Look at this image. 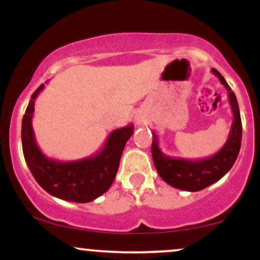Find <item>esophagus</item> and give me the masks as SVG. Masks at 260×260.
<instances>
[{
    "instance_id": "obj_1",
    "label": "esophagus",
    "mask_w": 260,
    "mask_h": 260,
    "mask_svg": "<svg viewBox=\"0 0 260 260\" xmlns=\"http://www.w3.org/2000/svg\"><path fill=\"white\" fill-rule=\"evenodd\" d=\"M134 121H136V123L143 124L144 123V117H143L142 115H136L134 116Z\"/></svg>"
}]
</instances>
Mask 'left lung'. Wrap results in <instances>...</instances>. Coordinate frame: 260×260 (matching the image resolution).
Wrapping results in <instances>:
<instances>
[{
    "label": "left lung",
    "instance_id": "1",
    "mask_svg": "<svg viewBox=\"0 0 260 260\" xmlns=\"http://www.w3.org/2000/svg\"><path fill=\"white\" fill-rule=\"evenodd\" d=\"M211 72L215 74L229 91L230 105L234 113V122L225 145L215 155L205 159L187 160L181 157H171L161 151L157 136L153 133L151 155L157 174L170 186L188 192L204 189L228 174L237 159L242 142V122L235 92L231 90L225 78L215 68H213Z\"/></svg>",
    "mask_w": 260,
    "mask_h": 260
}]
</instances>
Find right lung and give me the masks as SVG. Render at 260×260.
Here are the masks:
<instances>
[{
    "label": "right lung",
    "instance_id": "add662e5",
    "mask_svg": "<svg viewBox=\"0 0 260 260\" xmlns=\"http://www.w3.org/2000/svg\"><path fill=\"white\" fill-rule=\"evenodd\" d=\"M44 84L32 92L22 121V147L24 159L34 178L47 193L68 202L89 203L111 187L133 124L117 128L109 136L104 148L91 156L74 161L50 159L38 147L31 120L34 104Z\"/></svg>",
    "mask_w": 260,
    "mask_h": 260
}]
</instances>
